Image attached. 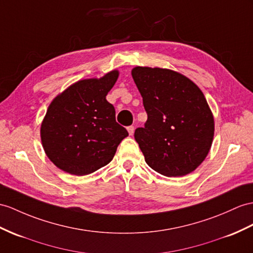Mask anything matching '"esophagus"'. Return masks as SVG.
<instances>
[{"label": "esophagus", "instance_id": "1", "mask_svg": "<svg viewBox=\"0 0 253 253\" xmlns=\"http://www.w3.org/2000/svg\"><path fill=\"white\" fill-rule=\"evenodd\" d=\"M134 130H135V127H134L133 126H127V132H128V134H130V135H133V133H134Z\"/></svg>", "mask_w": 253, "mask_h": 253}]
</instances>
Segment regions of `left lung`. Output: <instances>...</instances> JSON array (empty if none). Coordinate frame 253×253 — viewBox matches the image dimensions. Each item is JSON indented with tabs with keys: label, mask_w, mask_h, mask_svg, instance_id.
<instances>
[{
	"label": "left lung",
	"mask_w": 253,
	"mask_h": 253,
	"mask_svg": "<svg viewBox=\"0 0 253 253\" xmlns=\"http://www.w3.org/2000/svg\"><path fill=\"white\" fill-rule=\"evenodd\" d=\"M132 77L148 116L134 133L146 163L166 177L190 174L213 139V116L204 94L192 80L168 69L136 66Z\"/></svg>",
	"instance_id": "left-lung-1"
}]
</instances>
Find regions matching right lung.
<instances>
[{"label":"right lung","mask_w":253,"mask_h":253,"mask_svg":"<svg viewBox=\"0 0 253 253\" xmlns=\"http://www.w3.org/2000/svg\"><path fill=\"white\" fill-rule=\"evenodd\" d=\"M119 72L83 79L53 98L41 126L42 148L49 160L66 173L84 176L112 161L128 133L116 122L106 100Z\"/></svg>","instance_id":"add662e5"}]
</instances>
